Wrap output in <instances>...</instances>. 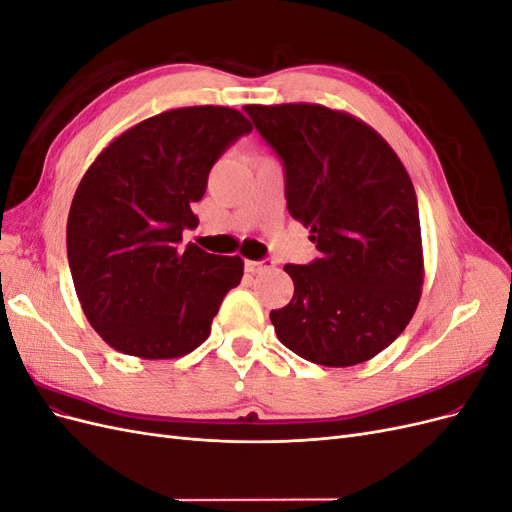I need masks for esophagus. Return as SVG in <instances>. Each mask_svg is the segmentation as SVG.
<instances>
[{"mask_svg": "<svg viewBox=\"0 0 512 512\" xmlns=\"http://www.w3.org/2000/svg\"><path fill=\"white\" fill-rule=\"evenodd\" d=\"M271 267H273V260H245V271L247 273L269 271Z\"/></svg>", "mask_w": 512, "mask_h": 512, "instance_id": "obj_1", "label": "esophagus"}]
</instances>
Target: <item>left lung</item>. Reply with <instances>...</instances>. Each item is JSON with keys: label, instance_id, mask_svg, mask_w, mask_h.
I'll return each mask as SVG.
<instances>
[{"label": "left lung", "instance_id": "8db88e82", "mask_svg": "<svg viewBox=\"0 0 512 512\" xmlns=\"http://www.w3.org/2000/svg\"><path fill=\"white\" fill-rule=\"evenodd\" d=\"M286 170L288 211L320 258L286 265L292 301L273 309L277 339L324 367L374 359L412 320L423 288L414 185L384 138L322 104H247Z\"/></svg>", "mask_w": 512, "mask_h": 512}]
</instances>
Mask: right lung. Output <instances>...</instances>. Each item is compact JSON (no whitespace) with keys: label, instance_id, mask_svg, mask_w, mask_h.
Returning a JSON list of instances; mask_svg holds the SVG:
<instances>
[{"label":"right lung","instance_id":"1","mask_svg":"<svg viewBox=\"0 0 512 512\" xmlns=\"http://www.w3.org/2000/svg\"><path fill=\"white\" fill-rule=\"evenodd\" d=\"M252 132L228 106H185L119 134L72 198L66 243L76 297L104 342L138 359H179L211 333L243 260L188 245L192 203L224 149Z\"/></svg>","mask_w":512,"mask_h":512}]
</instances>
